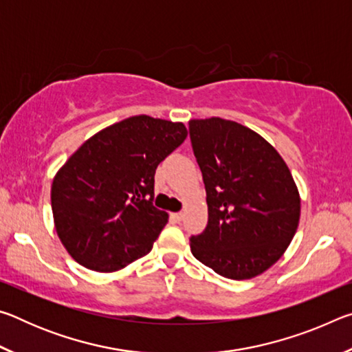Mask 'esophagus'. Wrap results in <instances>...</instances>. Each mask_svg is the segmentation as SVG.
I'll return each instance as SVG.
<instances>
[{
  "label": "esophagus",
  "instance_id": "1",
  "mask_svg": "<svg viewBox=\"0 0 352 352\" xmlns=\"http://www.w3.org/2000/svg\"><path fill=\"white\" fill-rule=\"evenodd\" d=\"M183 216H184L183 212H174V214H172V219L177 220V222H180V220L183 219Z\"/></svg>",
  "mask_w": 352,
  "mask_h": 352
}]
</instances>
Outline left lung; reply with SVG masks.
<instances>
[{"mask_svg": "<svg viewBox=\"0 0 352 352\" xmlns=\"http://www.w3.org/2000/svg\"><path fill=\"white\" fill-rule=\"evenodd\" d=\"M189 136L208 204V225L189 239L190 252L225 278L261 275L284 254L300 222L287 164L261 135L228 119H190Z\"/></svg>", "mask_w": 352, "mask_h": 352, "instance_id": "obj_1", "label": "left lung"}]
</instances>
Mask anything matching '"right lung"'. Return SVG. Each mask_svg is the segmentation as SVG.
Here are the masks:
<instances>
[{"mask_svg": "<svg viewBox=\"0 0 352 352\" xmlns=\"http://www.w3.org/2000/svg\"><path fill=\"white\" fill-rule=\"evenodd\" d=\"M186 136L183 122L140 115L71 155L51 186L56 231L71 258L110 273L151 252L169 217L152 204L155 170Z\"/></svg>", "mask_w": 352, "mask_h": 352, "instance_id": "add662e5", "label": "right lung"}]
</instances>
